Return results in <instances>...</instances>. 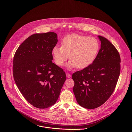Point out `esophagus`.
Instances as JSON below:
<instances>
[{"label":"esophagus","mask_w":132,"mask_h":132,"mask_svg":"<svg viewBox=\"0 0 132 132\" xmlns=\"http://www.w3.org/2000/svg\"><path fill=\"white\" fill-rule=\"evenodd\" d=\"M66 76L67 78H71V75L69 73H66Z\"/></svg>","instance_id":"obj_1"}]
</instances>
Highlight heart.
I'll use <instances>...</instances> for the list:
<instances>
[{
  "label": "heart",
  "mask_w": 132,
  "mask_h": 132,
  "mask_svg": "<svg viewBox=\"0 0 132 132\" xmlns=\"http://www.w3.org/2000/svg\"><path fill=\"white\" fill-rule=\"evenodd\" d=\"M98 49L99 44L95 38L72 34L62 39L61 46L53 48L52 54L58 65H62L69 57L71 60L66 65L68 70L76 67L83 69L93 62Z\"/></svg>",
  "instance_id": "b5f03b06"
}]
</instances>
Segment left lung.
I'll use <instances>...</instances> for the list:
<instances>
[{"instance_id": "obj_1", "label": "left lung", "mask_w": 132, "mask_h": 132, "mask_svg": "<svg viewBox=\"0 0 132 132\" xmlns=\"http://www.w3.org/2000/svg\"><path fill=\"white\" fill-rule=\"evenodd\" d=\"M101 49L93 63L72 75L73 92L78 104L94 109L110 97L116 87L120 71L119 54L107 38L100 36Z\"/></svg>"}]
</instances>
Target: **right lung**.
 I'll use <instances>...</instances> for the list:
<instances>
[{"label": "right lung", "mask_w": 132, "mask_h": 132, "mask_svg": "<svg viewBox=\"0 0 132 132\" xmlns=\"http://www.w3.org/2000/svg\"><path fill=\"white\" fill-rule=\"evenodd\" d=\"M57 42L53 32L34 34L19 46L14 57L15 83L26 100L39 109L56 102L66 80L63 70L52 62V50Z\"/></svg>", "instance_id": "right-lung-1"}]
</instances>
